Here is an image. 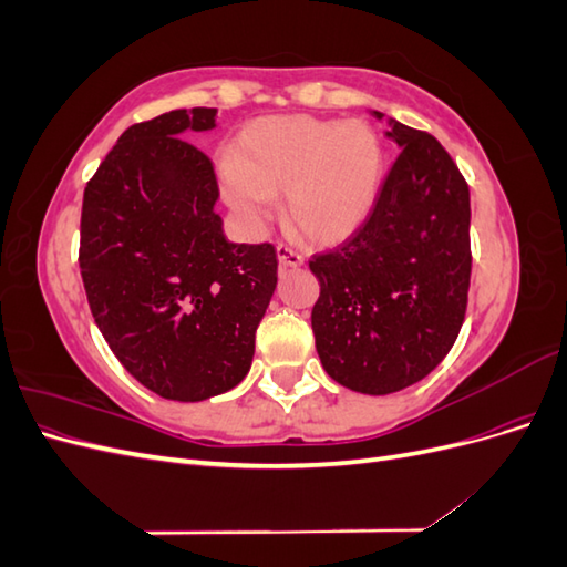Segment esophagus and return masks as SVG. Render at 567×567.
<instances>
[{
  "label": "esophagus",
  "mask_w": 567,
  "mask_h": 567,
  "mask_svg": "<svg viewBox=\"0 0 567 567\" xmlns=\"http://www.w3.org/2000/svg\"><path fill=\"white\" fill-rule=\"evenodd\" d=\"M277 257H279V265H281L284 269H286V267H300V265L305 262V257H302L298 250L286 246V244H279V246H277Z\"/></svg>",
  "instance_id": "1"
}]
</instances>
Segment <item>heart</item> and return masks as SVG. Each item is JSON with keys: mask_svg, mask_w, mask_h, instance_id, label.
<instances>
[{"mask_svg": "<svg viewBox=\"0 0 567 567\" xmlns=\"http://www.w3.org/2000/svg\"><path fill=\"white\" fill-rule=\"evenodd\" d=\"M383 177V148L362 120L265 117L219 167L221 192L244 219L260 225L286 194L290 229L310 244H338L367 219Z\"/></svg>", "mask_w": 567, "mask_h": 567, "instance_id": "heart-1", "label": "heart"}]
</instances>
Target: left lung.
Instances as JSON below:
<instances>
[{
  "label": "left lung",
  "instance_id": "obj_1",
  "mask_svg": "<svg viewBox=\"0 0 567 567\" xmlns=\"http://www.w3.org/2000/svg\"><path fill=\"white\" fill-rule=\"evenodd\" d=\"M388 136L402 151L367 219L310 260L321 286L312 307L321 367L364 394L414 385L447 357L473 262L471 194L450 153L398 120Z\"/></svg>",
  "mask_w": 567,
  "mask_h": 567
}]
</instances>
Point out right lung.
Wrapping results in <instances>:
<instances>
[{
  "label": "right lung",
  "instance_id": "add662e5",
  "mask_svg": "<svg viewBox=\"0 0 567 567\" xmlns=\"http://www.w3.org/2000/svg\"><path fill=\"white\" fill-rule=\"evenodd\" d=\"M217 109H179L120 134L84 186L80 274L109 348L165 400L200 402L246 379L277 288V248L229 244L213 161L186 132Z\"/></svg>",
  "mask_w": 567,
  "mask_h": 567
}]
</instances>
